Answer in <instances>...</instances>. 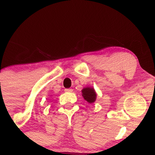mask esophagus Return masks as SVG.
Here are the masks:
<instances>
[{
	"instance_id": "obj_1",
	"label": "esophagus",
	"mask_w": 155,
	"mask_h": 155,
	"mask_svg": "<svg viewBox=\"0 0 155 155\" xmlns=\"http://www.w3.org/2000/svg\"><path fill=\"white\" fill-rule=\"evenodd\" d=\"M72 91H73L72 89H65V92H71Z\"/></svg>"
}]
</instances>
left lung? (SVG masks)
<instances>
[{"label":"left lung","mask_w":155,"mask_h":155,"mask_svg":"<svg viewBox=\"0 0 155 155\" xmlns=\"http://www.w3.org/2000/svg\"><path fill=\"white\" fill-rule=\"evenodd\" d=\"M82 96L88 103L92 104L96 100V93L93 88L86 87L82 90Z\"/></svg>","instance_id":"1"}]
</instances>
